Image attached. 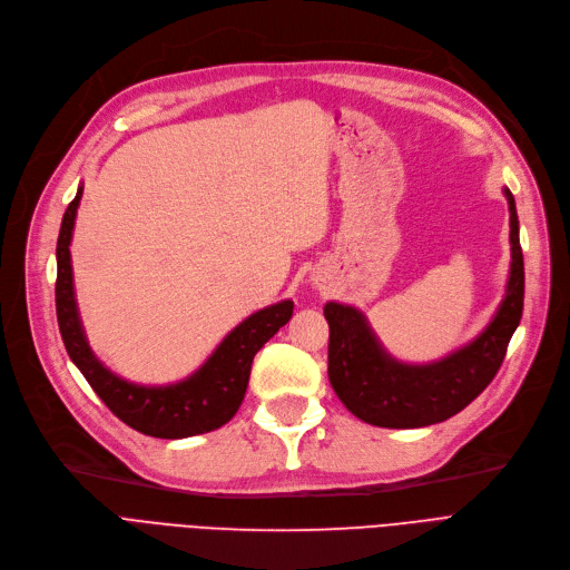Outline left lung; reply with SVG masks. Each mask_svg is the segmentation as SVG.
<instances>
[{
	"instance_id": "8db88e82",
	"label": "left lung",
	"mask_w": 570,
	"mask_h": 570,
	"mask_svg": "<svg viewBox=\"0 0 570 570\" xmlns=\"http://www.w3.org/2000/svg\"><path fill=\"white\" fill-rule=\"evenodd\" d=\"M510 208V278L493 321L470 344L438 362L406 364L385 353L357 308L327 302V374L334 393L360 421L379 428H423L456 416L498 374L523 311V255L514 196Z\"/></svg>"
}]
</instances>
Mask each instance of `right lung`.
Listing matches in <instances>:
<instances>
[{"label":"right lung","instance_id":"right-lung-1","mask_svg":"<svg viewBox=\"0 0 570 570\" xmlns=\"http://www.w3.org/2000/svg\"><path fill=\"white\" fill-rule=\"evenodd\" d=\"M81 194L83 187L77 189L75 200L62 215L56 247V313L67 355L90 383V389L111 409V414L142 435L181 440L229 423L245 397L257 351L287 325L294 304L285 299L245 317L222 338V344L191 376L177 383L140 385L117 376L90 351L75 299L70 243Z\"/></svg>","mask_w":570,"mask_h":570}]
</instances>
